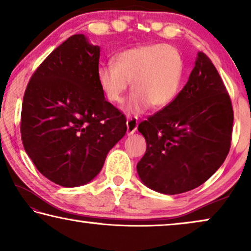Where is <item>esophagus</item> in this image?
I'll return each instance as SVG.
<instances>
[{
	"instance_id": "esophagus-1",
	"label": "esophagus",
	"mask_w": 251,
	"mask_h": 251,
	"mask_svg": "<svg viewBox=\"0 0 251 251\" xmlns=\"http://www.w3.org/2000/svg\"><path fill=\"white\" fill-rule=\"evenodd\" d=\"M137 128H138V120L134 118H128V120H126V133L130 136V134H132L137 131Z\"/></svg>"
}]
</instances>
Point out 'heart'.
I'll list each match as a JSON object with an SVG mask.
<instances>
[{
	"instance_id": "1",
	"label": "heart",
	"mask_w": 251,
	"mask_h": 251,
	"mask_svg": "<svg viewBox=\"0 0 251 251\" xmlns=\"http://www.w3.org/2000/svg\"><path fill=\"white\" fill-rule=\"evenodd\" d=\"M115 64L100 65L97 81L111 103L121 101L130 81L133 92L126 100L128 113L139 114L147 108H163L176 100L183 77V61L176 47L146 44L125 50L114 57Z\"/></svg>"
}]
</instances>
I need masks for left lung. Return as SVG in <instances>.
Instances as JSON below:
<instances>
[{"mask_svg":"<svg viewBox=\"0 0 251 251\" xmlns=\"http://www.w3.org/2000/svg\"><path fill=\"white\" fill-rule=\"evenodd\" d=\"M232 126L226 88L212 61L199 52L176 100L138 126L147 144L137 164L140 180L165 195L199 187L226 158Z\"/></svg>","mask_w":251,"mask_h":251,"instance_id":"1","label":"left lung"}]
</instances>
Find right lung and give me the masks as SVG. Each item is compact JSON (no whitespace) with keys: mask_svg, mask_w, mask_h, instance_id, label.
I'll use <instances>...</instances> for the list:
<instances>
[{"mask_svg":"<svg viewBox=\"0 0 251 251\" xmlns=\"http://www.w3.org/2000/svg\"><path fill=\"white\" fill-rule=\"evenodd\" d=\"M100 46L69 37L46 57L24 95L21 139L36 168L65 188L88 183L125 136L126 117L97 81Z\"/></svg>","mask_w":251,"mask_h":251,"instance_id":"obj_1","label":"right lung"}]
</instances>
